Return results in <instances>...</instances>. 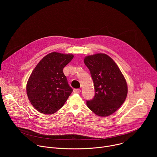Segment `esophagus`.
<instances>
[{"instance_id":"1","label":"esophagus","mask_w":157,"mask_h":157,"mask_svg":"<svg viewBox=\"0 0 157 157\" xmlns=\"http://www.w3.org/2000/svg\"><path fill=\"white\" fill-rule=\"evenodd\" d=\"M73 93H81V89H74Z\"/></svg>"}]
</instances>
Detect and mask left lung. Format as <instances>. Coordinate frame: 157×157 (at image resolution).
<instances>
[{
	"label": "left lung",
	"mask_w": 157,
	"mask_h": 157,
	"mask_svg": "<svg viewBox=\"0 0 157 157\" xmlns=\"http://www.w3.org/2000/svg\"><path fill=\"white\" fill-rule=\"evenodd\" d=\"M84 62L90 71L95 89L94 98L86 101L87 106L99 116H110L126 99L125 79L114 61L105 54L87 56Z\"/></svg>",
	"instance_id": "left-lung-1"
}]
</instances>
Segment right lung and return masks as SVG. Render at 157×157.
Wrapping results in <instances>:
<instances>
[{"label": "right lung", "instance_id": "1", "mask_svg": "<svg viewBox=\"0 0 157 157\" xmlns=\"http://www.w3.org/2000/svg\"><path fill=\"white\" fill-rule=\"evenodd\" d=\"M73 57L71 54L52 52L43 57L33 70L27 82V94L40 113H55L73 92L63 70Z\"/></svg>", "mask_w": 157, "mask_h": 157}]
</instances>
